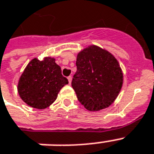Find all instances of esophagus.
<instances>
[{
    "mask_svg": "<svg viewBox=\"0 0 154 154\" xmlns=\"http://www.w3.org/2000/svg\"><path fill=\"white\" fill-rule=\"evenodd\" d=\"M68 78V81H69V83H71V82H72V77H71V76H69V77H67Z\"/></svg>",
    "mask_w": 154,
    "mask_h": 154,
    "instance_id": "34e87169",
    "label": "esophagus"
}]
</instances>
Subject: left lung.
<instances>
[{
  "label": "left lung",
  "instance_id": "obj_1",
  "mask_svg": "<svg viewBox=\"0 0 154 154\" xmlns=\"http://www.w3.org/2000/svg\"><path fill=\"white\" fill-rule=\"evenodd\" d=\"M72 87L77 99L89 111L109 107L122 89L123 76L112 54L95 45L78 53Z\"/></svg>",
  "mask_w": 154,
  "mask_h": 154
}]
</instances>
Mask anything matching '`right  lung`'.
<instances>
[{
	"label": "right lung",
	"mask_w": 154,
	"mask_h": 154,
	"mask_svg": "<svg viewBox=\"0 0 154 154\" xmlns=\"http://www.w3.org/2000/svg\"><path fill=\"white\" fill-rule=\"evenodd\" d=\"M68 83L54 58L45 57L43 60L35 58L25 68L17 89L28 105L43 109L54 102L60 89Z\"/></svg>",
	"instance_id": "obj_1"
}]
</instances>
